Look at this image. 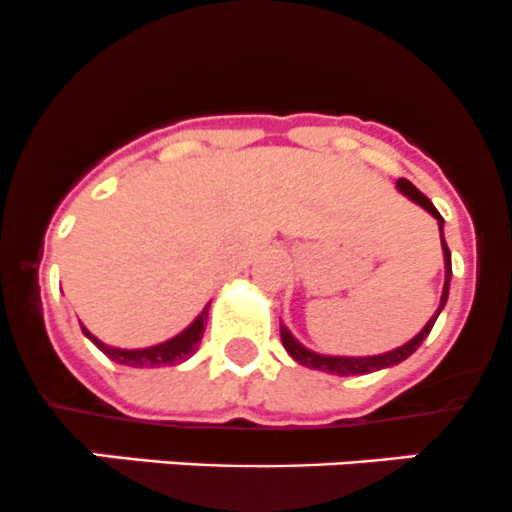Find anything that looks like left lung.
Wrapping results in <instances>:
<instances>
[{
	"mask_svg": "<svg viewBox=\"0 0 512 512\" xmlns=\"http://www.w3.org/2000/svg\"><path fill=\"white\" fill-rule=\"evenodd\" d=\"M398 189L403 191V194L408 196L411 201H416V204H421L423 209L428 211V214H433L435 219H438L440 224V239H443V216L438 214V209H435L433 204H430V199L426 194H421V191L416 189V186L411 184L408 179H398L396 181ZM443 256H445V286H443V296H440V306H438V313L443 311L445 301H448V283H450V273H453V268H450V251H448V244H445L443 239ZM438 313H435L433 318L426 323V328H423L421 333H418L416 338H411V341L406 343V346L396 348V351L391 353H381V356H368V358H338V356H318V353L308 351V348H303L301 343L296 341V338L288 333V328L281 326V341H283V348H286L288 353H291L293 361H298L301 366L306 368H316V371H323V373H336V376H366V373H373V371H381V368H388V366H396V363L406 361L411 353L418 351V346H421L423 341L428 338L430 328H433L435 318H438Z\"/></svg>",
	"mask_w": 512,
	"mask_h": 512,
	"instance_id": "left-lung-1",
	"label": "left lung"
}]
</instances>
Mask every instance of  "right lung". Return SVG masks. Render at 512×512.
Masks as SVG:
<instances>
[{
    "mask_svg": "<svg viewBox=\"0 0 512 512\" xmlns=\"http://www.w3.org/2000/svg\"><path fill=\"white\" fill-rule=\"evenodd\" d=\"M209 316V306L201 311V316L191 323L186 331H181L179 336L171 338V341L159 343V346H151V348H141V351H124V348H111L106 343L96 341L89 331L82 326L84 336L99 348L104 356H109L111 361L121 363V366H131V368H159V366H174V363L186 361L191 353H196L199 348L201 338H204V321Z\"/></svg>",
    "mask_w": 512,
    "mask_h": 512,
    "instance_id": "1",
    "label": "right lung"
}]
</instances>
